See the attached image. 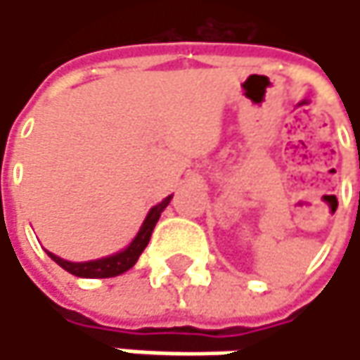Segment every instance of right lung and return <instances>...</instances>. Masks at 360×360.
Listing matches in <instances>:
<instances>
[{"label": "right lung", "instance_id": "add662e5", "mask_svg": "<svg viewBox=\"0 0 360 360\" xmlns=\"http://www.w3.org/2000/svg\"><path fill=\"white\" fill-rule=\"evenodd\" d=\"M171 198H173V195L165 198L160 204H156V206L148 212V217H146V221H143L139 233L133 238V242H131L124 250L116 252V254H112V256L98 258V260H87V262H70V260H64V258L51 254V252H47V254H49V258L56 260L64 271H68V273H72V275H77V277H87V279L116 277V275L129 271V269L137 262V258L141 256V252L146 250V246H148V242H150V238H152V231H154V227H156V223H158V219H160V212L169 206Z\"/></svg>", "mask_w": 360, "mask_h": 360}]
</instances>
